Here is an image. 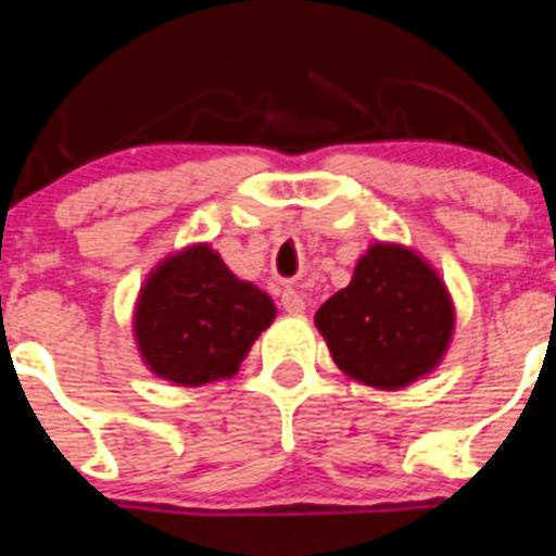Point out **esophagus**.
I'll use <instances>...</instances> for the list:
<instances>
[{
  "label": "esophagus",
  "mask_w": 556,
  "mask_h": 556,
  "mask_svg": "<svg viewBox=\"0 0 556 556\" xmlns=\"http://www.w3.org/2000/svg\"><path fill=\"white\" fill-rule=\"evenodd\" d=\"M279 299H282V309L285 312L301 314V312L306 309V295L299 293V290H295V288H285Z\"/></svg>",
  "instance_id": "1"
}]
</instances>
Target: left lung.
<instances>
[{
    "instance_id": "left-lung-1",
    "label": "left lung",
    "mask_w": 556,
    "mask_h": 556,
    "mask_svg": "<svg viewBox=\"0 0 556 556\" xmlns=\"http://www.w3.org/2000/svg\"><path fill=\"white\" fill-rule=\"evenodd\" d=\"M314 323L346 377L401 390L441 363L454 333V306L428 261L403 244L377 242Z\"/></svg>"
}]
</instances>
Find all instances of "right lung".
I'll return each mask as SVG.
<instances>
[{
	"mask_svg": "<svg viewBox=\"0 0 556 556\" xmlns=\"http://www.w3.org/2000/svg\"><path fill=\"white\" fill-rule=\"evenodd\" d=\"M274 314L261 288L233 277L210 244H193L161 261L139 290L134 336L155 377L201 387L233 377Z\"/></svg>",
	"mask_w": 556,
	"mask_h": 556,
	"instance_id": "obj_1",
	"label": "right lung"
}]
</instances>
